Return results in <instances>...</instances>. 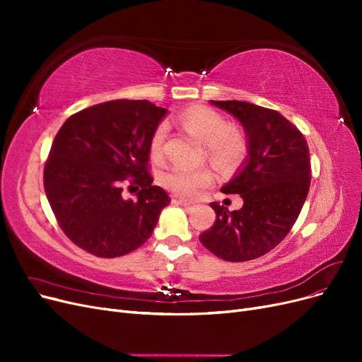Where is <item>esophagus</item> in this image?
Returning a JSON list of instances; mask_svg holds the SVG:
<instances>
[{
    "label": "esophagus",
    "mask_w": 362,
    "mask_h": 362,
    "mask_svg": "<svg viewBox=\"0 0 362 362\" xmlns=\"http://www.w3.org/2000/svg\"><path fill=\"white\" fill-rule=\"evenodd\" d=\"M177 201L181 206H184V208H187V210H190V208L193 206V204L190 202V201H185V199H181V198H178V199H175Z\"/></svg>",
    "instance_id": "obj_1"
}]
</instances>
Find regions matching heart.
<instances>
[{
  "instance_id": "obj_1",
  "label": "heart",
  "mask_w": 362,
  "mask_h": 362,
  "mask_svg": "<svg viewBox=\"0 0 362 362\" xmlns=\"http://www.w3.org/2000/svg\"><path fill=\"white\" fill-rule=\"evenodd\" d=\"M181 125L190 134L198 137L205 145L206 158L218 169H229L237 166L247 154V140L235 127L228 125L226 119L216 110L206 107L189 108L180 116ZM168 128L160 124L151 137L149 151L154 158H160L164 151ZM213 175L208 169H185L181 166H173L163 173L161 182L168 190L193 198L201 189L210 185Z\"/></svg>"
}]
</instances>
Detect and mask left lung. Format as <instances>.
<instances>
[{
	"instance_id": "obj_1",
	"label": "left lung",
	"mask_w": 362,
	"mask_h": 362,
	"mask_svg": "<svg viewBox=\"0 0 362 362\" xmlns=\"http://www.w3.org/2000/svg\"><path fill=\"white\" fill-rule=\"evenodd\" d=\"M242 122L247 158L222 192L240 194L243 206L229 211L211 202L214 225L201 243L225 261L242 262L276 247L298 221L311 182L308 144L279 112L245 101H211Z\"/></svg>"
}]
</instances>
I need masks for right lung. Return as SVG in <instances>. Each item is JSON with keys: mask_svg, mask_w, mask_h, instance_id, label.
I'll return each instance as SVG.
<instances>
[{"mask_svg": "<svg viewBox=\"0 0 362 362\" xmlns=\"http://www.w3.org/2000/svg\"><path fill=\"white\" fill-rule=\"evenodd\" d=\"M166 108L116 100L72 115L52 141L43 187L62 231L101 258L129 254L154 233L169 194L152 185L149 144ZM140 185L137 200L122 185Z\"/></svg>", "mask_w": 362, "mask_h": 362, "instance_id": "1", "label": "right lung"}]
</instances>
